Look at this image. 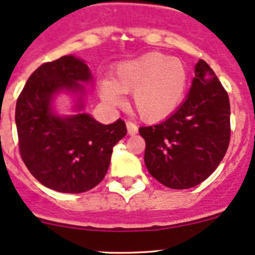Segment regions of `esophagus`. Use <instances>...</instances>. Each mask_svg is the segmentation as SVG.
Returning <instances> with one entry per match:
<instances>
[{
  "mask_svg": "<svg viewBox=\"0 0 255 255\" xmlns=\"http://www.w3.org/2000/svg\"><path fill=\"white\" fill-rule=\"evenodd\" d=\"M126 126H127L128 134H129V135L137 134L138 127H137V125H135V123H133V122H130V121H128V122L126 123Z\"/></svg>",
  "mask_w": 255,
  "mask_h": 255,
  "instance_id": "1",
  "label": "esophagus"
}]
</instances>
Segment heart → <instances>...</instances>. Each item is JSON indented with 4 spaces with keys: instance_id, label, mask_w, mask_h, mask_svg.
I'll use <instances>...</instances> for the list:
<instances>
[{
    "instance_id": "heart-1",
    "label": "heart",
    "mask_w": 255,
    "mask_h": 255,
    "mask_svg": "<svg viewBox=\"0 0 255 255\" xmlns=\"http://www.w3.org/2000/svg\"><path fill=\"white\" fill-rule=\"evenodd\" d=\"M187 87V70L180 59L150 51L120 63L112 78L100 81V95L107 104L121 105L132 95L135 113L145 122H159L173 115Z\"/></svg>"
}]
</instances>
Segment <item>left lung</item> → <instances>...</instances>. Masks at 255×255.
<instances>
[{
  "label": "left lung",
  "instance_id": "left-lung-1",
  "mask_svg": "<svg viewBox=\"0 0 255 255\" xmlns=\"http://www.w3.org/2000/svg\"><path fill=\"white\" fill-rule=\"evenodd\" d=\"M230 116L227 91L206 61L199 60L189 96L179 109L158 125L139 128L150 175L170 189L201 184L227 151Z\"/></svg>",
  "mask_w": 255,
  "mask_h": 255
}]
</instances>
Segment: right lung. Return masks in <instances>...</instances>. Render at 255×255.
<instances>
[{"instance_id": "right-lung-1", "label": "right lung", "mask_w": 255, "mask_h": 255, "mask_svg": "<svg viewBox=\"0 0 255 255\" xmlns=\"http://www.w3.org/2000/svg\"><path fill=\"white\" fill-rule=\"evenodd\" d=\"M92 75L84 60L65 55L40 65L28 79L16 105L19 153L25 166L44 186L59 192L80 194L102 181L112 149L127 134L117 120L102 125L89 113L59 116L53 100L59 92L79 94L76 111L82 110L84 85Z\"/></svg>"}]
</instances>
